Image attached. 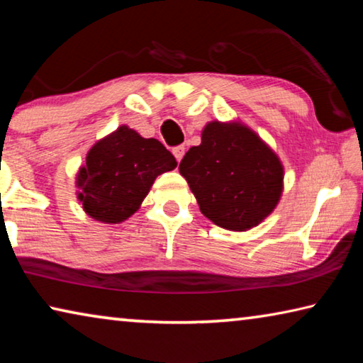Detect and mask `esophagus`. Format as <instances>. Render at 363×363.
Here are the masks:
<instances>
[{
	"label": "esophagus",
	"instance_id": "1",
	"mask_svg": "<svg viewBox=\"0 0 363 363\" xmlns=\"http://www.w3.org/2000/svg\"><path fill=\"white\" fill-rule=\"evenodd\" d=\"M173 153H174V157H176L177 162H181L182 157H184V153H186V147L177 145V147H174V149H173Z\"/></svg>",
	"mask_w": 363,
	"mask_h": 363
}]
</instances>
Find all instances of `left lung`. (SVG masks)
<instances>
[{
    "label": "left lung",
    "mask_w": 363,
    "mask_h": 363,
    "mask_svg": "<svg viewBox=\"0 0 363 363\" xmlns=\"http://www.w3.org/2000/svg\"><path fill=\"white\" fill-rule=\"evenodd\" d=\"M200 211L229 230L257 225L279 203L284 168L256 134L237 123L213 121L201 144L179 164Z\"/></svg>",
    "instance_id": "obj_1"
}]
</instances>
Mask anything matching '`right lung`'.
<instances>
[{"label": "right lung", "mask_w": 363, "mask_h": 363, "mask_svg": "<svg viewBox=\"0 0 363 363\" xmlns=\"http://www.w3.org/2000/svg\"><path fill=\"white\" fill-rule=\"evenodd\" d=\"M177 167L157 139H144L128 126L97 143L78 173V199L101 223L116 224L138 211L158 174Z\"/></svg>", "instance_id": "right-lung-1"}]
</instances>
